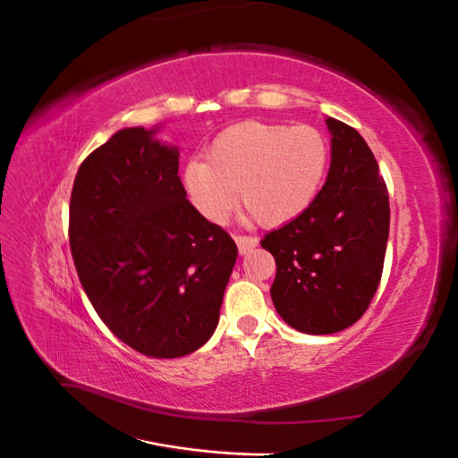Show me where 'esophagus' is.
Returning a JSON list of instances; mask_svg holds the SVG:
<instances>
[{"label": "esophagus", "mask_w": 458, "mask_h": 458, "mask_svg": "<svg viewBox=\"0 0 458 458\" xmlns=\"http://www.w3.org/2000/svg\"><path fill=\"white\" fill-rule=\"evenodd\" d=\"M234 242H237L241 254H246L248 250H252V248L258 246V239L246 237V234H234Z\"/></svg>", "instance_id": "34e87169"}]
</instances>
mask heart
I'll return each mask as SVG.
<instances>
[{
    "label": "heart",
    "mask_w": 458,
    "mask_h": 458,
    "mask_svg": "<svg viewBox=\"0 0 458 458\" xmlns=\"http://www.w3.org/2000/svg\"><path fill=\"white\" fill-rule=\"evenodd\" d=\"M330 145L308 123L246 120L219 131L206 162L191 158L182 187L195 210L221 224L239 199L261 225H284L315 202L328 174Z\"/></svg>",
    "instance_id": "1"
}]
</instances>
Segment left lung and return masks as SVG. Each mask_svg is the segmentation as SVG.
I'll use <instances>...</instances> for the list:
<instances>
[{
	"label": "left lung",
	"instance_id": "8db88e82",
	"mask_svg": "<svg viewBox=\"0 0 458 458\" xmlns=\"http://www.w3.org/2000/svg\"><path fill=\"white\" fill-rule=\"evenodd\" d=\"M327 183L300 217L267 233L276 263L275 310L306 335H332L363 317L377 294L390 233V199L378 162L348 123L327 118Z\"/></svg>",
	"mask_w": 458,
	"mask_h": 458
}]
</instances>
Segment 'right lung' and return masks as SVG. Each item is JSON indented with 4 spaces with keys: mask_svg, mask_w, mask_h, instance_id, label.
<instances>
[{
    "mask_svg": "<svg viewBox=\"0 0 458 458\" xmlns=\"http://www.w3.org/2000/svg\"><path fill=\"white\" fill-rule=\"evenodd\" d=\"M155 133L120 130L81 162L68 241L108 330L143 355L174 359L214 335L239 250L185 199L179 150Z\"/></svg>",
    "mask_w": 458,
    "mask_h": 458,
    "instance_id": "right-lung-1",
    "label": "right lung"
}]
</instances>
